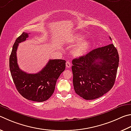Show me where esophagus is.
Listing matches in <instances>:
<instances>
[{
	"mask_svg": "<svg viewBox=\"0 0 131 131\" xmlns=\"http://www.w3.org/2000/svg\"><path fill=\"white\" fill-rule=\"evenodd\" d=\"M71 66H72V65H71V63L69 61H66V68H71Z\"/></svg>",
	"mask_w": 131,
	"mask_h": 131,
	"instance_id": "esophagus-1",
	"label": "esophagus"
}]
</instances>
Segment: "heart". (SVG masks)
I'll return each instance as SVG.
<instances>
[{
    "mask_svg": "<svg viewBox=\"0 0 131 131\" xmlns=\"http://www.w3.org/2000/svg\"><path fill=\"white\" fill-rule=\"evenodd\" d=\"M84 39V36L80 33H76L71 37L70 42L72 44H76L72 50V54L74 57L79 58L88 53L89 51L91 42L89 39Z\"/></svg>",
    "mask_w": 131,
    "mask_h": 131,
    "instance_id": "1",
    "label": "heart"
}]
</instances>
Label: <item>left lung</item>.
<instances>
[{"label":"left lung","instance_id":"obj_1","mask_svg":"<svg viewBox=\"0 0 131 131\" xmlns=\"http://www.w3.org/2000/svg\"><path fill=\"white\" fill-rule=\"evenodd\" d=\"M118 62V51L112 43L74 59L72 69L76 93L90 100L108 92L115 84Z\"/></svg>","mask_w":131,"mask_h":131}]
</instances>
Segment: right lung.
I'll return each instance as SVG.
<instances>
[{
    "label": "right lung",
    "instance_id": "right-lung-1",
    "mask_svg": "<svg viewBox=\"0 0 131 131\" xmlns=\"http://www.w3.org/2000/svg\"><path fill=\"white\" fill-rule=\"evenodd\" d=\"M28 37V33L24 32L16 39L9 57V69L16 89L24 98L43 102L53 94L57 81L65 69L66 61L50 59L38 73L28 74L23 72L18 66L16 51L19 43L26 41Z\"/></svg>",
    "mask_w": 131,
    "mask_h": 131
}]
</instances>
